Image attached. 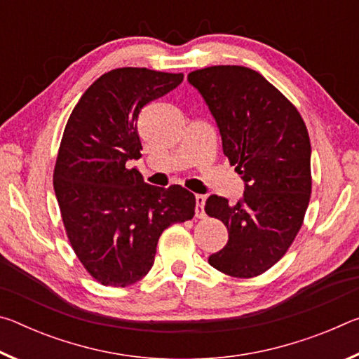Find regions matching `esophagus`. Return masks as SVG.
I'll return each mask as SVG.
<instances>
[{
    "label": "esophagus",
    "instance_id": "34e87169",
    "mask_svg": "<svg viewBox=\"0 0 359 359\" xmlns=\"http://www.w3.org/2000/svg\"><path fill=\"white\" fill-rule=\"evenodd\" d=\"M204 205H205V196H203V194H196V209H194V214H196L198 218L205 217Z\"/></svg>",
    "mask_w": 359,
    "mask_h": 359
}]
</instances>
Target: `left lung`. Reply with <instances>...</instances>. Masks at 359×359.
<instances>
[{
    "mask_svg": "<svg viewBox=\"0 0 359 359\" xmlns=\"http://www.w3.org/2000/svg\"><path fill=\"white\" fill-rule=\"evenodd\" d=\"M220 130L223 154L245 184L236 204L212 194L205 214L228 228L209 257L223 274L250 278L280 259L302 226L312 191L311 139L297 109L259 72L210 66L188 74Z\"/></svg>",
    "mask_w": 359,
    "mask_h": 359,
    "instance_id": "obj_1",
    "label": "left lung"
}]
</instances>
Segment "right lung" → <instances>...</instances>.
<instances>
[{"mask_svg":"<svg viewBox=\"0 0 359 359\" xmlns=\"http://www.w3.org/2000/svg\"><path fill=\"white\" fill-rule=\"evenodd\" d=\"M182 81V72L112 69L90 85L66 123L53 190L72 250L104 287L147 276L163 231L194 215L196 199L187 188L149 185L126 166L141 158L142 107Z\"/></svg>","mask_w":359,"mask_h":359,"instance_id":"right-lung-1","label":"right lung"}]
</instances>
